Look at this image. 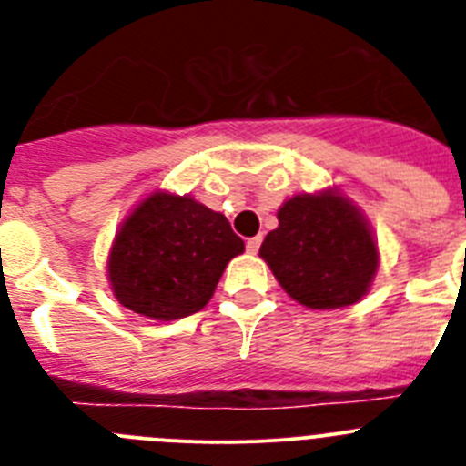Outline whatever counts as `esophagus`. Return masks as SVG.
<instances>
[{
    "label": "esophagus",
    "mask_w": 466,
    "mask_h": 466,
    "mask_svg": "<svg viewBox=\"0 0 466 466\" xmlns=\"http://www.w3.org/2000/svg\"><path fill=\"white\" fill-rule=\"evenodd\" d=\"M261 240H263L261 236L249 238V240H247V251H249V254H256V251H258V247H261Z\"/></svg>",
    "instance_id": "34e87169"
}]
</instances>
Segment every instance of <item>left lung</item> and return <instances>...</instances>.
Wrapping results in <instances>:
<instances>
[{
    "mask_svg": "<svg viewBox=\"0 0 466 466\" xmlns=\"http://www.w3.org/2000/svg\"><path fill=\"white\" fill-rule=\"evenodd\" d=\"M258 256L289 296L309 309L360 302L379 270V245L362 210L339 189L296 194Z\"/></svg>",
    "mask_w": 466,
    "mask_h": 466,
    "instance_id": "left-lung-1",
    "label": "left lung"
}]
</instances>
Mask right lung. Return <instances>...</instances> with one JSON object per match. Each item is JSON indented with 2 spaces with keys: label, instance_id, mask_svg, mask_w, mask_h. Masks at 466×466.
Listing matches in <instances>:
<instances>
[{
  "label": "right lung",
  "instance_id": "1",
  "mask_svg": "<svg viewBox=\"0 0 466 466\" xmlns=\"http://www.w3.org/2000/svg\"><path fill=\"white\" fill-rule=\"evenodd\" d=\"M245 242L221 212L194 196L152 191L119 224L108 251V284L140 317L175 321L210 302Z\"/></svg>",
  "mask_w": 466,
  "mask_h": 466
}]
</instances>
